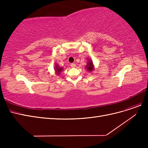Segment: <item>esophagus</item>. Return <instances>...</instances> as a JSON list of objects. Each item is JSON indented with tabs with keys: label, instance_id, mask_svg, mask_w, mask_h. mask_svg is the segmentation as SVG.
<instances>
[{
	"label": "esophagus",
	"instance_id": "1",
	"mask_svg": "<svg viewBox=\"0 0 148 148\" xmlns=\"http://www.w3.org/2000/svg\"><path fill=\"white\" fill-rule=\"evenodd\" d=\"M70 66H71V67H72V68H75V67H76V64H71Z\"/></svg>",
	"mask_w": 148,
	"mask_h": 148
}]
</instances>
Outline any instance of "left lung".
Returning a JSON list of instances; mask_svg holds the SVG:
<instances>
[{
    "mask_svg": "<svg viewBox=\"0 0 148 148\" xmlns=\"http://www.w3.org/2000/svg\"><path fill=\"white\" fill-rule=\"evenodd\" d=\"M88 62H87L86 65H85V69H86V70L90 73L94 70V69H95V65H94L92 60L91 59H88Z\"/></svg>",
    "mask_w": 148,
    "mask_h": 148,
    "instance_id": "8db88e82",
    "label": "left lung"
}]
</instances>
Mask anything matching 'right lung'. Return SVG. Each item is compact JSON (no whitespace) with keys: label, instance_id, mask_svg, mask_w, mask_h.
<instances>
[{"label":"right lung","instance_id":"1","mask_svg":"<svg viewBox=\"0 0 148 148\" xmlns=\"http://www.w3.org/2000/svg\"><path fill=\"white\" fill-rule=\"evenodd\" d=\"M63 69H64L63 67L60 66L58 64H55L54 70H55L56 75H59L61 73V71L63 70Z\"/></svg>","mask_w":148,"mask_h":148}]
</instances>
